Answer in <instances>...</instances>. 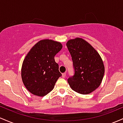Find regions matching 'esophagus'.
I'll use <instances>...</instances> for the list:
<instances>
[{"instance_id":"obj_1","label":"esophagus","mask_w":123,"mask_h":123,"mask_svg":"<svg viewBox=\"0 0 123 123\" xmlns=\"http://www.w3.org/2000/svg\"><path fill=\"white\" fill-rule=\"evenodd\" d=\"M66 74L65 73H64L62 74V77H63V78H64V77H66Z\"/></svg>"}]
</instances>
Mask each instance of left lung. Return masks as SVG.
<instances>
[{
	"instance_id": "1",
	"label": "left lung",
	"mask_w": 123,
	"mask_h": 123,
	"mask_svg": "<svg viewBox=\"0 0 123 123\" xmlns=\"http://www.w3.org/2000/svg\"><path fill=\"white\" fill-rule=\"evenodd\" d=\"M71 54L75 73L67 81L73 91L86 95L100 86L105 66L98 52L81 38L70 39L66 43Z\"/></svg>"
}]
</instances>
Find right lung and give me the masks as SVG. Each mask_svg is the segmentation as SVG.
<instances>
[{"instance_id":"right-lung-1","label":"right lung","mask_w":123,"mask_h":123,"mask_svg":"<svg viewBox=\"0 0 123 123\" xmlns=\"http://www.w3.org/2000/svg\"><path fill=\"white\" fill-rule=\"evenodd\" d=\"M62 43L52 39L41 40L30 49L23 62L21 78L29 92L44 96L53 90L62 76L55 56L62 49Z\"/></svg>"}]
</instances>
